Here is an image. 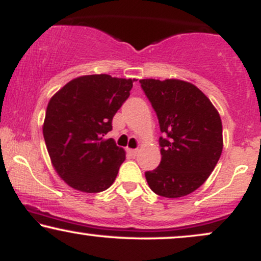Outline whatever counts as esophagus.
<instances>
[{
    "mask_svg": "<svg viewBox=\"0 0 261 261\" xmlns=\"http://www.w3.org/2000/svg\"><path fill=\"white\" fill-rule=\"evenodd\" d=\"M127 152H128V154L133 155V157H135V155L139 153V149H137V148H135V149H127Z\"/></svg>",
    "mask_w": 261,
    "mask_h": 261,
    "instance_id": "obj_1",
    "label": "esophagus"
}]
</instances>
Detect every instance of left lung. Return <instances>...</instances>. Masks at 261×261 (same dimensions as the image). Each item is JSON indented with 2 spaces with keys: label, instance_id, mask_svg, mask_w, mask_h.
Returning a JSON list of instances; mask_svg holds the SVG:
<instances>
[{
  "label": "left lung",
  "instance_id": "1",
  "mask_svg": "<svg viewBox=\"0 0 261 261\" xmlns=\"http://www.w3.org/2000/svg\"><path fill=\"white\" fill-rule=\"evenodd\" d=\"M157 114L160 166L145 173L149 188L163 197H181L200 188L223 148L222 121L197 87L180 80H140Z\"/></svg>",
  "mask_w": 261,
  "mask_h": 261
}]
</instances>
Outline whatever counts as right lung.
I'll return each instance as SVG.
<instances>
[{"label": "right lung", "instance_id": "1", "mask_svg": "<svg viewBox=\"0 0 261 261\" xmlns=\"http://www.w3.org/2000/svg\"><path fill=\"white\" fill-rule=\"evenodd\" d=\"M135 81L109 74L77 77L50 99L43 126L45 145L54 168L71 188L100 193L115 180L125 151L106 135Z\"/></svg>", "mask_w": 261, "mask_h": 261}]
</instances>
